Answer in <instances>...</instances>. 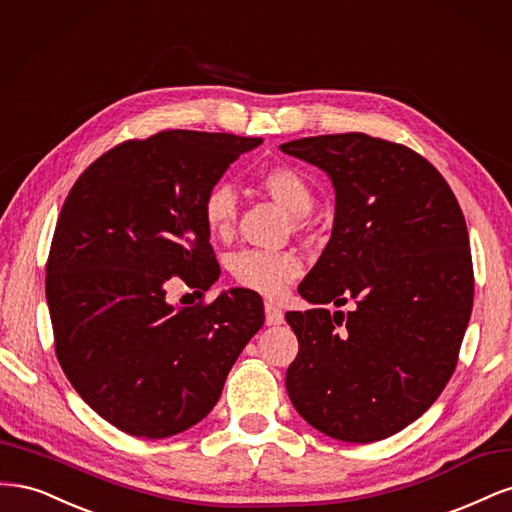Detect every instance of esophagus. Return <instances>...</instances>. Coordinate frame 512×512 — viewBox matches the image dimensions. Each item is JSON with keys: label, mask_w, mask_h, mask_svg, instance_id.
Returning a JSON list of instances; mask_svg holds the SVG:
<instances>
[{"label": "esophagus", "mask_w": 512, "mask_h": 512, "mask_svg": "<svg viewBox=\"0 0 512 512\" xmlns=\"http://www.w3.org/2000/svg\"><path fill=\"white\" fill-rule=\"evenodd\" d=\"M265 322L269 324V327H275V324L284 322V312L271 301L265 303Z\"/></svg>", "instance_id": "esophagus-1"}]
</instances>
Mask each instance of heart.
<instances>
[{
  "instance_id": "1",
  "label": "heart",
  "mask_w": 512,
  "mask_h": 512,
  "mask_svg": "<svg viewBox=\"0 0 512 512\" xmlns=\"http://www.w3.org/2000/svg\"><path fill=\"white\" fill-rule=\"evenodd\" d=\"M260 185L271 198H275L294 218H303L314 205V194L307 179L290 166H273L260 175ZM239 213L237 190L226 181L213 183L203 196V220L213 237L226 239L232 235ZM303 271V262L292 252H262L247 250L232 258L235 280L265 297L280 294L297 280Z\"/></svg>"
}]
</instances>
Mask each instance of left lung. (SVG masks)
Masks as SVG:
<instances>
[{
	"label": "left lung",
	"instance_id": "1",
	"mask_svg": "<svg viewBox=\"0 0 512 512\" xmlns=\"http://www.w3.org/2000/svg\"><path fill=\"white\" fill-rule=\"evenodd\" d=\"M327 173L331 239L288 312L299 354L286 389L314 429L342 442L393 436L451 380L474 299L468 228L453 190L412 149L363 132L280 145ZM355 301L352 313L324 304Z\"/></svg>",
	"mask_w": 512,
	"mask_h": 512
}]
</instances>
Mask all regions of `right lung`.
<instances>
[{
	"label": "right lung",
	"mask_w": 512,
	"mask_h": 512,
	"mask_svg": "<svg viewBox=\"0 0 512 512\" xmlns=\"http://www.w3.org/2000/svg\"><path fill=\"white\" fill-rule=\"evenodd\" d=\"M260 143L192 130L121 143L61 207L46 265L57 359L85 404L130 436L170 438L203 421L265 324L247 288L209 305L166 301L170 277L198 290L218 282L203 196Z\"/></svg>",
	"instance_id": "1"
}]
</instances>
